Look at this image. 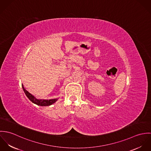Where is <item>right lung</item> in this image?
Masks as SVG:
<instances>
[{"mask_svg":"<svg viewBox=\"0 0 151 151\" xmlns=\"http://www.w3.org/2000/svg\"><path fill=\"white\" fill-rule=\"evenodd\" d=\"M22 88L24 90V92L27 98L34 104L38 105V106H50L54 103H55L58 100V98H55V99H38L35 96H34L33 95H32L31 93H29L22 84Z\"/></svg>","mask_w":151,"mask_h":151,"instance_id":"right-lung-1","label":"right lung"}]
</instances>
